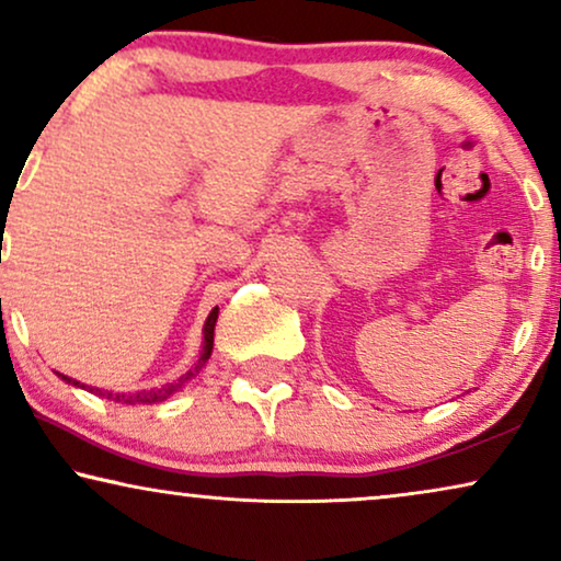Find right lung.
<instances>
[{"mask_svg":"<svg viewBox=\"0 0 561 561\" xmlns=\"http://www.w3.org/2000/svg\"><path fill=\"white\" fill-rule=\"evenodd\" d=\"M217 317H219V306H214L211 313H209V317H206V321H204V342H202V352H198L196 365L191 367L188 373H183L179 380L165 382V386H160V388L135 390V393H114V390H102V388H94V386H83V382L68 378V375H64V373H58V378H64V380L68 382V386L83 388V390H89V393H96V396H102V398H106V401H114V403H127V405H140V403H142V405H150V403H160V401H165L168 396H173L175 390H181L183 386H186V382H188L191 378H196V375L202 373V367H204L206 363H209L211 350H214V327H217Z\"/></svg>","mask_w":561,"mask_h":561,"instance_id":"add662e5","label":"right lung"}]
</instances>
